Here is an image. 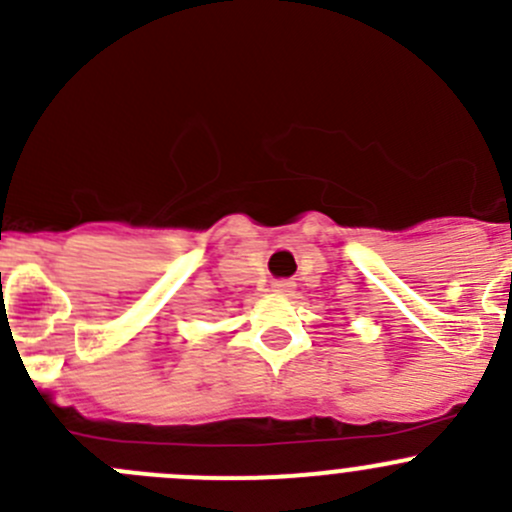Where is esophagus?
I'll return each instance as SVG.
<instances>
[{
  "instance_id": "obj_1",
  "label": "esophagus",
  "mask_w": 512,
  "mask_h": 512,
  "mask_svg": "<svg viewBox=\"0 0 512 512\" xmlns=\"http://www.w3.org/2000/svg\"><path fill=\"white\" fill-rule=\"evenodd\" d=\"M289 289H292V282H287V280L275 282V292H289Z\"/></svg>"
}]
</instances>
